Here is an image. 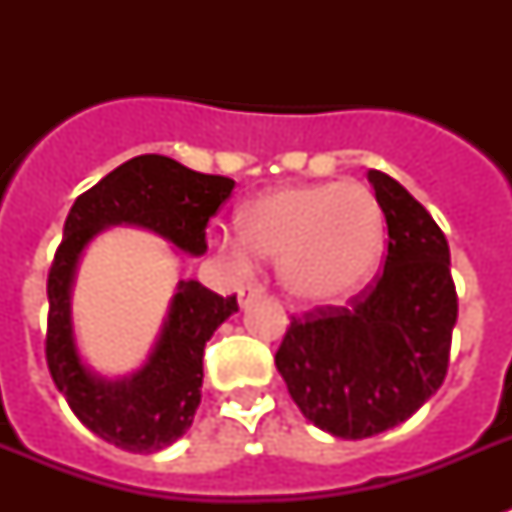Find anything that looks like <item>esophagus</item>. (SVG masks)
Listing matches in <instances>:
<instances>
[{
  "instance_id": "obj_1",
  "label": "esophagus",
  "mask_w": 512,
  "mask_h": 512,
  "mask_svg": "<svg viewBox=\"0 0 512 512\" xmlns=\"http://www.w3.org/2000/svg\"><path fill=\"white\" fill-rule=\"evenodd\" d=\"M263 292H265V287H263V284H260V281H247V284H244V287L239 289V303L247 305L249 300H252V297L263 295Z\"/></svg>"
}]
</instances>
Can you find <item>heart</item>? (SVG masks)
<instances>
[{
	"mask_svg": "<svg viewBox=\"0 0 512 512\" xmlns=\"http://www.w3.org/2000/svg\"><path fill=\"white\" fill-rule=\"evenodd\" d=\"M239 225L241 236L220 239L233 265L279 260L284 287L311 303L356 292L380 263L385 241L380 201L361 183L276 188L249 201Z\"/></svg>",
	"mask_w": 512,
	"mask_h": 512,
	"instance_id": "heart-1",
	"label": "heart"
}]
</instances>
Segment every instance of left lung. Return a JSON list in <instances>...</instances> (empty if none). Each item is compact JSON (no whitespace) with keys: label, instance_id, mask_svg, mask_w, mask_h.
Here are the masks:
<instances>
[{"label":"left lung","instance_id":"1","mask_svg":"<svg viewBox=\"0 0 512 512\" xmlns=\"http://www.w3.org/2000/svg\"><path fill=\"white\" fill-rule=\"evenodd\" d=\"M369 183L388 223L385 268L348 305L295 313L276 350L300 412L353 441L409 420L441 388L457 324L444 231L398 180L369 170Z\"/></svg>","mask_w":512,"mask_h":512}]
</instances>
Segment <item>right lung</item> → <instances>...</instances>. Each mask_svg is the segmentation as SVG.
Here are the masks:
<instances>
[{
  "label": "right lung",
  "instance_id": "right-lung-1",
  "mask_svg": "<svg viewBox=\"0 0 512 512\" xmlns=\"http://www.w3.org/2000/svg\"><path fill=\"white\" fill-rule=\"evenodd\" d=\"M223 175H201L170 156H135L74 201L63 241L47 276L44 356L58 390L82 425L127 452L151 454L191 428L201 401L204 345L233 311L236 295L220 297L199 281H180L146 366L106 382L84 369L71 332V284L84 247L108 225L151 228L191 255L207 252L209 217L233 191Z\"/></svg>",
  "mask_w": 512,
  "mask_h": 512
}]
</instances>
